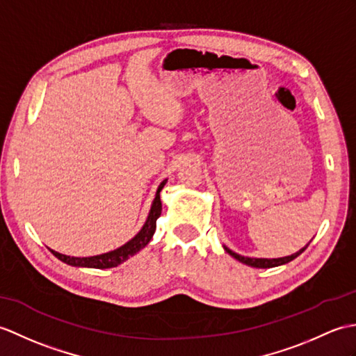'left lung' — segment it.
<instances>
[{
	"instance_id": "1",
	"label": "left lung",
	"mask_w": 356,
	"mask_h": 356,
	"mask_svg": "<svg viewBox=\"0 0 356 356\" xmlns=\"http://www.w3.org/2000/svg\"><path fill=\"white\" fill-rule=\"evenodd\" d=\"M309 245V243L303 247V249H300L299 252H296L290 256H284V258H273V259H268V258H250V256H243V254H238L235 253L234 250H230L229 247L222 245L225 247V250L232 256V258H235L236 261L245 264V266L249 267H254V268H273V267H279V266H284V264H288L291 262L293 259H296L297 256L302 254L305 250H307V247Z\"/></svg>"
}]
</instances>
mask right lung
Wrapping results in <instances>:
<instances>
[{
	"instance_id": "1",
	"label": "right lung",
	"mask_w": 356,
	"mask_h": 356,
	"mask_svg": "<svg viewBox=\"0 0 356 356\" xmlns=\"http://www.w3.org/2000/svg\"><path fill=\"white\" fill-rule=\"evenodd\" d=\"M168 179H165L161 181V185L158 186V191H156L154 200L152 203L150 212H148L147 220L144 222V226L140 227L139 232L129 239L126 244H122L118 249H115L112 252H107L103 254H97V256H86V258H77V256H66L62 254L56 250H51V253L56 256L57 259H60L62 262L68 264V266L72 267H86V268H112V267H118L120 264L124 261H127L130 256L136 254L139 250H143L144 247L152 241V238L154 235L156 230V220L161 217L162 212V203H161V191L162 188L167 184Z\"/></svg>"
}]
</instances>
